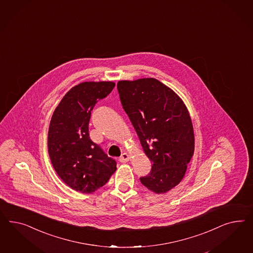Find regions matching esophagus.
<instances>
[{
  "label": "esophagus",
  "mask_w": 253,
  "mask_h": 253,
  "mask_svg": "<svg viewBox=\"0 0 253 253\" xmlns=\"http://www.w3.org/2000/svg\"><path fill=\"white\" fill-rule=\"evenodd\" d=\"M130 157L129 154L123 153L122 154V156L120 157L119 161H120V162H122V163H125V162L130 161Z\"/></svg>",
  "instance_id": "34e87169"
}]
</instances>
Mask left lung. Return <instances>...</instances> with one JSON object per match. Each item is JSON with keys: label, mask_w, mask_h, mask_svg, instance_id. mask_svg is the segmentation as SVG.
<instances>
[{"label": "left lung", "mask_w": 253, "mask_h": 253, "mask_svg": "<svg viewBox=\"0 0 253 253\" xmlns=\"http://www.w3.org/2000/svg\"><path fill=\"white\" fill-rule=\"evenodd\" d=\"M117 88L123 109L152 162L150 173L140 181L157 194L166 193L182 181L194 154L189 112L175 92L154 78L120 81Z\"/></svg>", "instance_id": "8db88e82"}]
</instances>
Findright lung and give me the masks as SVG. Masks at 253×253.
Listing matches in <instances>:
<instances>
[{"instance_id": "add662e5", "label": "right lung", "mask_w": 253, "mask_h": 253, "mask_svg": "<svg viewBox=\"0 0 253 253\" xmlns=\"http://www.w3.org/2000/svg\"><path fill=\"white\" fill-rule=\"evenodd\" d=\"M112 82H85L71 88L54 109L48 131V153L54 170L75 191L92 193L107 183L117 169L89 136L91 111L109 94Z\"/></svg>"}]
</instances>
